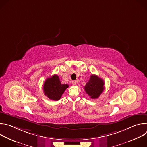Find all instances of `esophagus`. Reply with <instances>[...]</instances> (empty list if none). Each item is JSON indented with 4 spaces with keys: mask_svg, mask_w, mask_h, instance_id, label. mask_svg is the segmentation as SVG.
I'll return each instance as SVG.
<instances>
[{
    "mask_svg": "<svg viewBox=\"0 0 147 147\" xmlns=\"http://www.w3.org/2000/svg\"><path fill=\"white\" fill-rule=\"evenodd\" d=\"M76 83H77L76 81H72V84H73V85H76Z\"/></svg>",
    "mask_w": 147,
    "mask_h": 147,
    "instance_id": "esophagus-1",
    "label": "esophagus"
}]
</instances>
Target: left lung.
<instances>
[{"label":"left lung","instance_id":"obj_1","mask_svg":"<svg viewBox=\"0 0 147 147\" xmlns=\"http://www.w3.org/2000/svg\"><path fill=\"white\" fill-rule=\"evenodd\" d=\"M104 81L96 75H91L86 83L84 90L92 99L98 98L104 90Z\"/></svg>","mask_w":147,"mask_h":147}]
</instances>
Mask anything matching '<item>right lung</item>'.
<instances>
[{
	"instance_id": "obj_1",
	"label": "right lung",
	"mask_w": 147,
	"mask_h": 147,
	"mask_svg": "<svg viewBox=\"0 0 147 147\" xmlns=\"http://www.w3.org/2000/svg\"><path fill=\"white\" fill-rule=\"evenodd\" d=\"M43 87L45 95L51 100L57 101L60 99L69 85L61 84L59 76L55 74L46 79Z\"/></svg>"
}]
</instances>
